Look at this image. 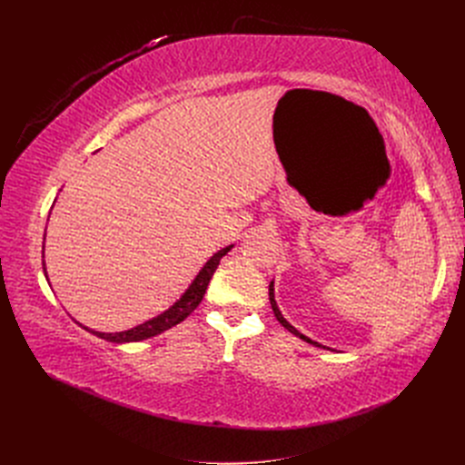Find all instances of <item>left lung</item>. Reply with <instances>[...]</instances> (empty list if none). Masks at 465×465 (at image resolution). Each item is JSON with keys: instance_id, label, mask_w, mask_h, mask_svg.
Returning <instances> with one entry per match:
<instances>
[{"instance_id": "1", "label": "left lung", "mask_w": 465, "mask_h": 465, "mask_svg": "<svg viewBox=\"0 0 465 465\" xmlns=\"http://www.w3.org/2000/svg\"><path fill=\"white\" fill-rule=\"evenodd\" d=\"M270 303H272V309H273V312H275V316H277V321L290 331V333H294L296 337H300V339H303L305 343H311V345H314V347H321V349H328V347H324V345H321V343H316V341H312V339H309L307 335H303V333H300L294 326H292L284 316H282V312H281V309H279V305H277V302H275V284H273V281L270 282ZM330 351V349H328Z\"/></svg>"}]
</instances>
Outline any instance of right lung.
Masks as SVG:
<instances>
[{
	"label": "right lung",
	"mask_w": 465,
	"mask_h": 465,
	"mask_svg": "<svg viewBox=\"0 0 465 465\" xmlns=\"http://www.w3.org/2000/svg\"><path fill=\"white\" fill-rule=\"evenodd\" d=\"M45 235H46V230H45ZM233 249V245H228L224 249H220L218 252H214L200 270V273L193 277V281L188 284V288L183 292V296L173 303L169 305V309H165L163 312H160L158 316H154V319H149L144 321L143 324L139 326H134L130 330H124V331H114V333H105V331H95V330H90L86 326H83L84 330L92 331L94 335L102 337L105 341H111V343H135V341H143V339H149V337H154L169 328L177 326L179 322H183L186 316L198 307L205 296V290L211 282V277L213 273L216 272V267L220 263V258L226 256L230 251ZM43 258H45V245H43ZM43 272H45V277H46V267H45V262H43ZM48 281V277H46ZM51 284V282H48ZM77 322V321H75ZM79 324V322H77Z\"/></svg>",
	"instance_id": "add662e5"
}]
</instances>
